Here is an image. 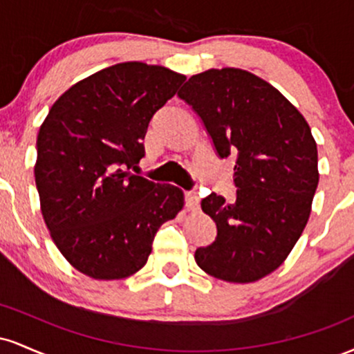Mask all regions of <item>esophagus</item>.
<instances>
[{
    "label": "esophagus",
    "instance_id": "esophagus-1",
    "mask_svg": "<svg viewBox=\"0 0 354 354\" xmlns=\"http://www.w3.org/2000/svg\"><path fill=\"white\" fill-rule=\"evenodd\" d=\"M185 201L188 211H198V208H200V196H198L196 191H188L185 194Z\"/></svg>",
    "mask_w": 354,
    "mask_h": 354
}]
</instances>
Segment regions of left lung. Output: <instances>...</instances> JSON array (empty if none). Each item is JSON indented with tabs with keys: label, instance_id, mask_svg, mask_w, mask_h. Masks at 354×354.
Instances as JSON below:
<instances>
[{
	"label": "left lung",
	"instance_id": "8db88e82",
	"mask_svg": "<svg viewBox=\"0 0 354 354\" xmlns=\"http://www.w3.org/2000/svg\"><path fill=\"white\" fill-rule=\"evenodd\" d=\"M178 96L201 118L218 156L236 158L234 203L216 193L201 200L218 233L194 259L223 281H258L281 266L310 218L319 181L310 126L278 89L238 68L191 76Z\"/></svg>",
	"mask_w": 354,
	"mask_h": 354
}]
</instances>
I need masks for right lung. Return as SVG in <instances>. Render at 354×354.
I'll return each instance as SVG.
<instances>
[{"label": "right lung", "mask_w": 354, "mask_h": 354, "mask_svg": "<svg viewBox=\"0 0 354 354\" xmlns=\"http://www.w3.org/2000/svg\"><path fill=\"white\" fill-rule=\"evenodd\" d=\"M185 75L128 61L64 91L39 128L35 165L41 213L61 254L95 279L141 270L183 191L133 174L154 113Z\"/></svg>", "instance_id": "right-lung-1"}]
</instances>
